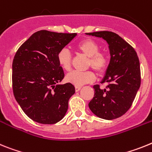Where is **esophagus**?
Listing matches in <instances>:
<instances>
[{
    "label": "esophagus",
    "instance_id": "obj_1",
    "mask_svg": "<svg viewBox=\"0 0 152 152\" xmlns=\"http://www.w3.org/2000/svg\"><path fill=\"white\" fill-rule=\"evenodd\" d=\"M80 89H81V86H75V90H76V92L80 91Z\"/></svg>",
    "mask_w": 152,
    "mask_h": 152
}]
</instances>
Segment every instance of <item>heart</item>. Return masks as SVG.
I'll use <instances>...</instances> for the list:
<instances>
[{
	"label": "heart",
	"instance_id": "heart-1",
	"mask_svg": "<svg viewBox=\"0 0 152 152\" xmlns=\"http://www.w3.org/2000/svg\"><path fill=\"white\" fill-rule=\"evenodd\" d=\"M78 50L88 56L86 66L92 67L98 74L105 72L109 65V59L106 53L99 51L100 47L96 41L90 39H84L76 46ZM57 62L63 70L69 71L71 69L72 55L66 48L61 49L57 53ZM95 74L92 70L84 72L72 71L66 76V82L76 86L89 83L94 81Z\"/></svg>",
	"mask_w": 152,
	"mask_h": 152
}]
</instances>
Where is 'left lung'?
Returning a JSON list of instances; mask_svg holds the SVG:
<instances>
[{
    "instance_id": "8db88e82",
    "label": "left lung",
    "mask_w": 152,
    "mask_h": 152,
    "mask_svg": "<svg viewBox=\"0 0 152 152\" xmlns=\"http://www.w3.org/2000/svg\"><path fill=\"white\" fill-rule=\"evenodd\" d=\"M102 37L109 44L111 59L102 83L104 89L95 85L94 97L89 107L99 118L113 120L123 115L132 105L141 85L140 63L136 51L115 33L111 31L86 33Z\"/></svg>"
}]
</instances>
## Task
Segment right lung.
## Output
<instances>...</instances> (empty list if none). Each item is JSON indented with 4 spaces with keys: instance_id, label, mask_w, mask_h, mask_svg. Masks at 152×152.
<instances>
[{
    "instance_id": "right-lung-1",
    "label": "right lung",
    "mask_w": 152,
    "mask_h": 152,
    "mask_svg": "<svg viewBox=\"0 0 152 152\" xmlns=\"http://www.w3.org/2000/svg\"><path fill=\"white\" fill-rule=\"evenodd\" d=\"M76 36V33L39 30L16 53L12 64L13 92L33 121L55 124L66 113L75 87L69 83L59 84L64 72L57 62V53Z\"/></svg>"
}]
</instances>
